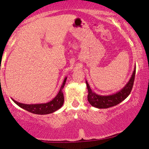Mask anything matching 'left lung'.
<instances>
[{"label": "left lung", "mask_w": 149, "mask_h": 149, "mask_svg": "<svg viewBox=\"0 0 149 149\" xmlns=\"http://www.w3.org/2000/svg\"><path fill=\"white\" fill-rule=\"evenodd\" d=\"M135 71L136 66H135L134 71L133 72L132 77H131L129 81L127 82V84L125 85V87L121 89L120 91L110 95L106 96L96 94L95 93L92 91L89 84L86 81L87 87L88 89L87 99L91 105L98 108H108L114 107V106L117 105L121 102H122L129 96L131 91H132L133 84H134Z\"/></svg>", "instance_id": "left-lung-1"}]
</instances>
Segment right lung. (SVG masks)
<instances>
[{"mask_svg": "<svg viewBox=\"0 0 149 149\" xmlns=\"http://www.w3.org/2000/svg\"><path fill=\"white\" fill-rule=\"evenodd\" d=\"M67 77H65L64 78V81L58 93L55 97L51 101H50L47 103H44V104H23V103H20L16 101V100L12 99L13 101L16 103V104L21 107L23 109L28 111L29 112H31L33 114H51V113L55 112L57 110L62 107L63 104H64V94L62 93V89L64 88L65 81H66Z\"/></svg>", "mask_w": 149, "mask_h": 149, "instance_id": "obj_1", "label": "right lung"}]
</instances>
